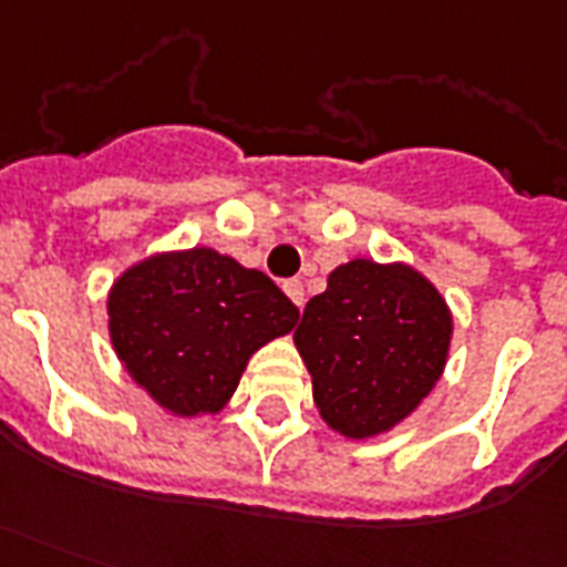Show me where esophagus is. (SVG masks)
Instances as JSON below:
<instances>
[{"mask_svg":"<svg viewBox=\"0 0 567 567\" xmlns=\"http://www.w3.org/2000/svg\"><path fill=\"white\" fill-rule=\"evenodd\" d=\"M282 288H285V295L291 297L297 306H303V282H300V279H285Z\"/></svg>","mask_w":567,"mask_h":567,"instance_id":"34e87169","label":"esophagus"}]
</instances>
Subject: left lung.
<instances>
[{
  "instance_id": "1",
  "label": "left lung",
  "mask_w": 567,
  "mask_h": 567,
  "mask_svg": "<svg viewBox=\"0 0 567 567\" xmlns=\"http://www.w3.org/2000/svg\"><path fill=\"white\" fill-rule=\"evenodd\" d=\"M295 342L321 417L367 439L412 414L433 390L451 346V312L405 264L358 258L330 272L303 309Z\"/></svg>"
}]
</instances>
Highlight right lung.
<instances>
[{
	"instance_id": "1",
	"label": "right lung",
	"mask_w": 567,
	"mask_h": 567,
	"mask_svg": "<svg viewBox=\"0 0 567 567\" xmlns=\"http://www.w3.org/2000/svg\"><path fill=\"white\" fill-rule=\"evenodd\" d=\"M111 339L132 379L174 414L219 412L251 351L300 318L261 270L213 249L155 255L107 297Z\"/></svg>"
}]
</instances>
